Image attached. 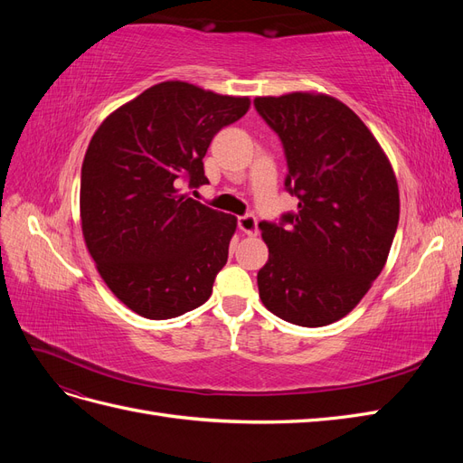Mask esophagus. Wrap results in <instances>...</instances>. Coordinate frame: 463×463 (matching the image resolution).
<instances>
[{
  "mask_svg": "<svg viewBox=\"0 0 463 463\" xmlns=\"http://www.w3.org/2000/svg\"><path fill=\"white\" fill-rule=\"evenodd\" d=\"M237 226L247 235H257L259 228H257V218L253 214H245L237 218Z\"/></svg>",
  "mask_w": 463,
  "mask_h": 463,
  "instance_id": "obj_1",
  "label": "esophagus"
}]
</instances>
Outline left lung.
Returning <instances> with one entry per match:
<instances>
[{"label": "left lung", "instance_id": "obj_1", "mask_svg": "<svg viewBox=\"0 0 463 463\" xmlns=\"http://www.w3.org/2000/svg\"><path fill=\"white\" fill-rule=\"evenodd\" d=\"M255 108L284 145L286 189L299 201L279 223H259L269 245L259 296L291 325H332L384 269L400 220L394 170L355 111L328 94L259 96Z\"/></svg>", "mask_w": 463, "mask_h": 463}]
</instances>
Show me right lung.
<instances>
[{
	"mask_svg": "<svg viewBox=\"0 0 463 463\" xmlns=\"http://www.w3.org/2000/svg\"><path fill=\"white\" fill-rule=\"evenodd\" d=\"M249 106L247 96L165 80L92 135L80 170L82 235L106 286L137 315L174 318L213 293L237 218L181 194L179 185L208 184L210 141Z\"/></svg>",
	"mask_w": 463,
	"mask_h": 463,
	"instance_id": "obj_1",
	"label": "right lung"
}]
</instances>
